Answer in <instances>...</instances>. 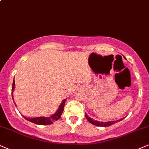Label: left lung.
Returning <instances> with one entry per match:
<instances>
[{"mask_svg":"<svg viewBox=\"0 0 149 149\" xmlns=\"http://www.w3.org/2000/svg\"><path fill=\"white\" fill-rule=\"evenodd\" d=\"M85 116H86V119H87L88 121L90 122L91 123H92V124L95 125V126H103V127H107V126H111V125L114 124V123H115L116 122H118V121H121L123 119H119L118 120V121H108V122H99V121H95V120H94L93 119H92V118H89L88 116L87 115V114H85Z\"/></svg>","mask_w":149,"mask_h":149,"instance_id":"8db88e82","label":"left lung"}]
</instances>
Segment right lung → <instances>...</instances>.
<instances>
[{"mask_svg":"<svg viewBox=\"0 0 149 149\" xmlns=\"http://www.w3.org/2000/svg\"><path fill=\"white\" fill-rule=\"evenodd\" d=\"M14 86H15V82H14V80L13 81V83H12V91L13 92V89L14 88ZM13 98V97H12ZM66 99L62 101V103H61V105L59 107L58 110L57 111L56 113L53 114L51 116H48V117H36V118H26L25 116L23 117L25 118L26 120L30 121V122H33L34 123H36V124L38 125H49L55 122V121L58 120L61 117V115H62V112L64 111V104H65Z\"/></svg>","mask_w":149,"mask_h":149,"instance_id":"obj_1","label":"right lung"}]
</instances>
